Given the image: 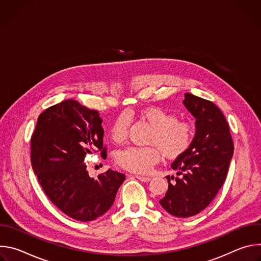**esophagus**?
Segmentation results:
<instances>
[{
    "label": "esophagus",
    "mask_w": 261,
    "mask_h": 261,
    "mask_svg": "<svg viewBox=\"0 0 261 261\" xmlns=\"http://www.w3.org/2000/svg\"><path fill=\"white\" fill-rule=\"evenodd\" d=\"M135 177H136V178H138V179H139V180H141V181H144V182H146V181H150V180H151V177H148V176L135 175Z\"/></svg>",
    "instance_id": "1"
}]
</instances>
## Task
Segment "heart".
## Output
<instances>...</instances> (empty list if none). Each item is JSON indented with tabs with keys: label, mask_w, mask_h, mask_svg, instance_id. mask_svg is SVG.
<instances>
[{
	"label": "heart",
	"mask_w": 261,
	"mask_h": 261,
	"mask_svg": "<svg viewBox=\"0 0 261 261\" xmlns=\"http://www.w3.org/2000/svg\"><path fill=\"white\" fill-rule=\"evenodd\" d=\"M140 117L146 120L154 130L150 136L152 146H128L117 153L118 164L132 172L146 173L161 158V148L165 157L175 159L189 150L193 140L192 126L177 121L175 115L160 107H148L140 111ZM130 116L121 114L111 125L110 136L116 142H122L128 135Z\"/></svg>",
	"instance_id": "b5f03b06"
}]
</instances>
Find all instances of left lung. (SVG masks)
<instances>
[{
	"label": "left lung",
	"instance_id": "obj_1",
	"mask_svg": "<svg viewBox=\"0 0 261 261\" xmlns=\"http://www.w3.org/2000/svg\"><path fill=\"white\" fill-rule=\"evenodd\" d=\"M182 104L195 119V135L189 150L171 164L179 176L172 184L166 176L168 190L159 202L170 215L188 218L204 210L224 184L234 146L217 105L190 93Z\"/></svg>",
	"mask_w": 261,
	"mask_h": 261
}]
</instances>
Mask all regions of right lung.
Segmentation results:
<instances>
[{"mask_svg": "<svg viewBox=\"0 0 261 261\" xmlns=\"http://www.w3.org/2000/svg\"><path fill=\"white\" fill-rule=\"evenodd\" d=\"M97 110L68 99L39 116L31 139L35 174L51 202L64 214L87 222L104 215L114 204L124 173L108 169L93 178L85 158L102 150L104 130Z\"/></svg>", "mask_w": 261, "mask_h": 261, "instance_id": "right-lung-1", "label": "right lung"}]
</instances>
